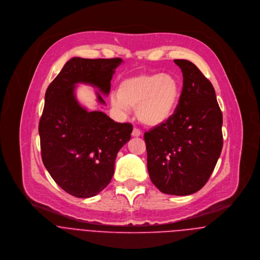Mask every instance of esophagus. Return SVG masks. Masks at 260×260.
Here are the masks:
<instances>
[{
	"instance_id": "obj_1",
	"label": "esophagus",
	"mask_w": 260,
	"mask_h": 260,
	"mask_svg": "<svg viewBox=\"0 0 260 260\" xmlns=\"http://www.w3.org/2000/svg\"><path fill=\"white\" fill-rule=\"evenodd\" d=\"M141 135V131H140V129L139 128H134L133 129V131H132V136H134V137H138V136H140Z\"/></svg>"
}]
</instances>
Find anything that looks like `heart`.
Listing matches in <instances>:
<instances>
[{
  "label": "heart",
  "instance_id": "heart-1",
  "mask_svg": "<svg viewBox=\"0 0 260 260\" xmlns=\"http://www.w3.org/2000/svg\"><path fill=\"white\" fill-rule=\"evenodd\" d=\"M181 82L172 74H142L123 80L113 105L136 108L138 119L145 125L157 126L173 114L181 95Z\"/></svg>",
  "mask_w": 260,
  "mask_h": 260
}]
</instances>
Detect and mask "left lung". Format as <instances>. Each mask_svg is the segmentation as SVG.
<instances>
[{
	"instance_id": "left-lung-1",
	"label": "left lung",
	"mask_w": 260,
	"mask_h": 260,
	"mask_svg": "<svg viewBox=\"0 0 260 260\" xmlns=\"http://www.w3.org/2000/svg\"><path fill=\"white\" fill-rule=\"evenodd\" d=\"M183 87L174 114L144 133L147 170L159 191L189 195L208 181L222 148V114L211 82L187 60H174Z\"/></svg>"
}]
</instances>
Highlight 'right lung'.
<instances>
[{
	"mask_svg": "<svg viewBox=\"0 0 260 260\" xmlns=\"http://www.w3.org/2000/svg\"><path fill=\"white\" fill-rule=\"evenodd\" d=\"M122 61L73 58L46 91L39 124L42 159L54 181L73 196L92 197L109 185L117 153L133 130L131 123H117L103 112L81 108L74 84L89 83L108 94L114 70Z\"/></svg>",
	"mask_w": 260,
	"mask_h": 260,
	"instance_id": "right-lung-1",
	"label": "right lung"
}]
</instances>
